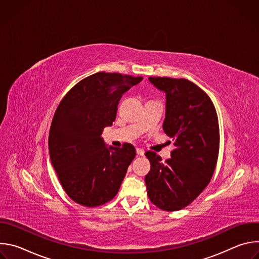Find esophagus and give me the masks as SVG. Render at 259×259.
Instances as JSON below:
<instances>
[{"mask_svg": "<svg viewBox=\"0 0 259 259\" xmlns=\"http://www.w3.org/2000/svg\"><path fill=\"white\" fill-rule=\"evenodd\" d=\"M136 154L138 156H143L144 155V150L140 149V147H138V149H136Z\"/></svg>", "mask_w": 259, "mask_h": 259, "instance_id": "34e87169", "label": "esophagus"}]
</instances>
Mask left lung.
<instances>
[{
	"label": "left lung",
	"instance_id": "obj_1",
	"mask_svg": "<svg viewBox=\"0 0 259 259\" xmlns=\"http://www.w3.org/2000/svg\"><path fill=\"white\" fill-rule=\"evenodd\" d=\"M149 80L166 93L163 130L173 139L174 150L165 162L155 152L145 153L151 162L144 178L147 196L160 209L177 211L196 200L213 176L219 152L218 118L210 97L193 82Z\"/></svg>",
	"mask_w": 259,
	"mask_h": 259
}]
</instances>
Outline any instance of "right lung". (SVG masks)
<instances>
[{
  "label": "right lung",
  "instance_id": "obj_1",
  "mask_svg": "<svg viewBox=\"0 0 259 259\" xmlns=\"http://www.w3.org/2000/svg\"><path fill=\"white\" fill-rule=\"evenodd\" d=\"M142 77L99 71L73 86L58 104L49 131L52 166L66 195L85 207H97L118 194L135 147H106L101 133L116 120L125 92Z\"/></svg>",
  "mask_w": 259,
  "mask_h": 259
}]
</instances>
